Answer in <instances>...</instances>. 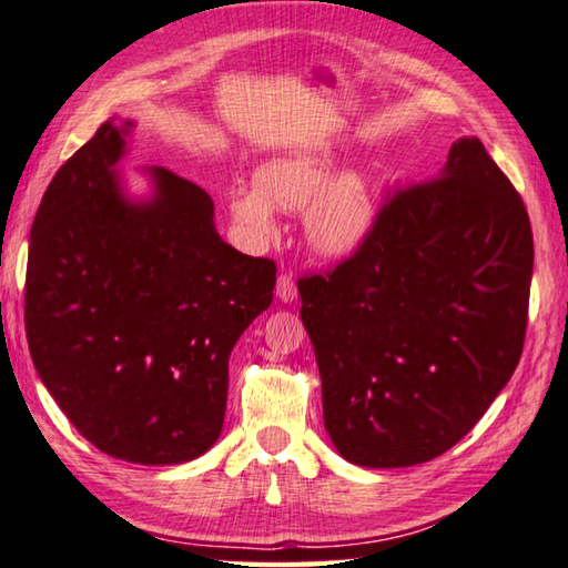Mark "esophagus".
Wrapping results in <instances>:
<instances>
[{"label":"esophagus","mask_w":568,"mask_h":568,"mask_svg":"<svg viewBox=\"0 0 568 568\" xmlns=\"http://www.w3.org/2000/svg\"><path fill=\"white\" fill-rule=\"evenodd\" d=\"M275 295H277V301H281V303H293L295 298H298V285H295L293 275H287V273L277 275Z\"/></svg>","instance_id":"esophagus-1"}]
</instances>
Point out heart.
<instances>
[{
    "instance_id": "obj_1",
    "label": "heart",
    "mask_w": 568,
    "mask_h": 568,
    "mask_svg": "<svg viewBox=\"0 0 568 568\" xmlns=\"http://www.w3.org/2000/svg\"><path fill=\"white\" fill-rule=\"evenodd\" d=\"M230 220L252 242L277 235L275 210L303 213L305 242L323 257L354 255L379 222V196L364 169L336 174L328 149L303 146L265 159L252 174V184L227 192Z\"/></svg>"
}]
</instances>
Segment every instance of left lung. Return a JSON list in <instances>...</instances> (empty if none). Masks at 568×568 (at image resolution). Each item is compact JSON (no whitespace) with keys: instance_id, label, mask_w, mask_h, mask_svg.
<instances>
[{"instance_id":"1","label":"left lung","mask_w":568,"mask_h":568,"mask_svg":"<svg viewBox=\"0 0 568 568\" xmlns=\"http://www.w3.org/2000/svg\"><path fill=\"white\" fill-rule=\"evenodd\" d=\"M530 275L524 200L478 136L457 139L354 257L298 283L338 455L409 467L460 443L516 372Z\"/></svg>"}]
</instances>
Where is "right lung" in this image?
<instances>
[{"instance_id":"add662e5","label":"right lung","mask_w":568,"mask_h":568,"mask_svg":"<svg viewBox=\"0 0 568 568\" xmlns=\"http://www.w3.org/2000/svg\"><path fill=\"white\" fill-rule=\"evenodd\" d=\"M136 121L108 119L52 179L32 222L24 326L34 368L75 429L136 465L217 443L230 354L270 308L275 263L214 227L212 196L161 166L133 194Z\"/></svg>"}]
</instances>
